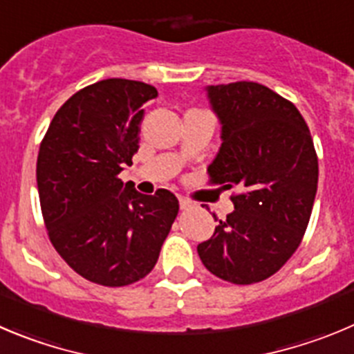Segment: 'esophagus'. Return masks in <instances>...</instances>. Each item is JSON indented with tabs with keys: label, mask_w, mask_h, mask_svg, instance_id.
Masks as SVG:
<instances>
[{
	"label": "esophagus",
	"mask_w": 354,
	"mask_h": 354,
	"mask_svg": "<svg viewBox=\"0 0 354 354\" xmlns=\"http://www.w3.org/2000/svg\"><path fill=\"white\" fill-rule=\"evenodd\" d=\"M180 208L183 209H192V208H196V203H192V201L190 199H187V197H180Z\"/></svg>",
	"instance_id": "34e87169"
}]
</instances>
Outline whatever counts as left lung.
<instances>
[{
    "mask_svg": "<svg viewBox=\"0 0 354 354\" xmlns=\"http://www.w3.org/2000/svg\"><path fill=\"white\" fill-rule=\"evenodd\" d=\"M222 145L208 165L209 183L232 196L234 212L197 245L206 270L232 284H256L295 254L310 221L317 155L295 104L257 82L208 86Z\"/></svg>",
    "mask_w": 354,
    "mask_h": 354,
    "instance_id": "8db88e82",
    "label": "left lung"
}]
</instances>
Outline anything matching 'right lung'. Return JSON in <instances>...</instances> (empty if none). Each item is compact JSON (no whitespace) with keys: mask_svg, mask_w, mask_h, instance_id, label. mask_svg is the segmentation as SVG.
Listing matches in <instances>:
<instances>
[{"mask_svg":"<svg viewBox=\"0 0 354 354\" xmlns=\"http://www.w3.org/2000/svg\"><path fill=\"white\" fill-rule=\"evenodd\" d=\"M151 84L106 79L68 98L40 145L37 185L49 240L70 268L95 284L145 279L178 215L173 192L145 196L118 174L139 149Z\"/></svg>","mask_w":354,"mask_h":354,"instance_id":"right-lung-1","label":"right lung"}]
</instances>
